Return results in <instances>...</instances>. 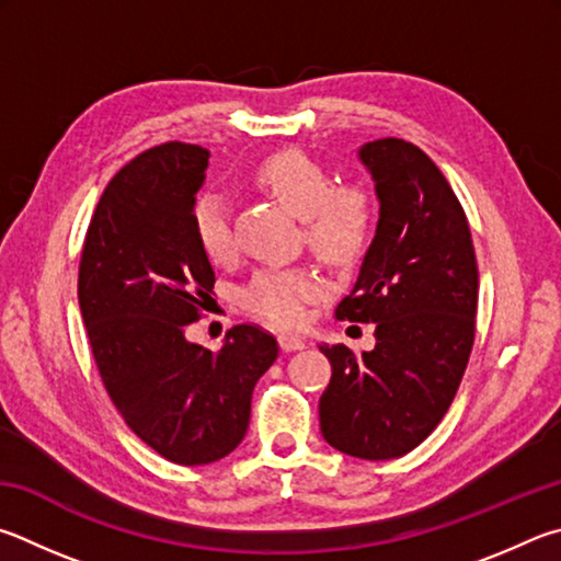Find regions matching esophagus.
<instances>
[{
  "label": "esophagus",
  "instance_id": "1",
  "mask_svg": "<svg viewBox=\"0 0 561 561\" xmlns=\"http://www.w3.org/2000/svg\"><path fill=\"white\" fill-rule=\"evenodd\" d=\"M278 345H280L283 352H296V350L306 347V342H302V340L296 337V335H280V337H278Z\"/></svg>",
  "mask_w": 561,
  "mask_h": 561
}]
</instances>
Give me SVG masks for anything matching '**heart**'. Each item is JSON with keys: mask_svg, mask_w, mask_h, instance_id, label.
<instances>
[{"mask_svg": "<svg viewBox=\"0 0 561 561\" xmlns=\"http://www.w3.org/2000/svg\"><path fill=\"white\" fill-rule=\"evenodd\" d=\"M251 180L302 219L308 249L330 265L359 259L375 231V199L357 182L335 184L325 164L300 150H280L253 167ZM194 236L204 255L221 263L233 253L231 221L219 196H202L192 211ZM320 283L306 268H263L243 288L251 316L275 328H296L306 306L318 298Z\"/></svg>", "mask_w": 561, "mask_h": 561, "instance_id": "1", "label": "heart"}]
</instances>
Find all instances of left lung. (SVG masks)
I'll use <instances>...</instances> for the list:
<instances>
[{
  "label": "left lung",
  "instance_id": "obj_1",
  "mask_svg": "<svg viewBox=\"0 0 561 561\" xmlns=\"http://www.w3.org/2000/svg\"><path fill=\"white\" fill-rule=\"evenodd\" d=\"M377 236L337 320L375 322L377 345H320L332 377L320 397V431L342 454L407 456L454 401L476 342L478 263L470 226L444 172L414 142H367Z\"/></svg>",
  "mask_w": 561,
  "mask_h": 561
}]
</instances>
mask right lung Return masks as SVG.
<instances>
[{"instance_id":"1","label":"right lung","mask_w":561,"mask_h":561,"mask_svg":"<svg viewBox=\"0 0 561 561\" xmlns=\"http://www.w3.org/2000/svg\"><path fill=\"white\" fill-rule=\"evenodd\" d=\"M209 150L164 142L117 172L88 224L78 306L107 397L162 458L214 463L241 444L255 381L278 357L259 325H233L211 352L184 337L211 300L214 271L194 236Z\"/></svg>"}]
</instances>
